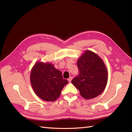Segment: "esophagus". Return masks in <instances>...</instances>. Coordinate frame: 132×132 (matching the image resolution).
Segmentation results:
<instances>
[{"mask_svg":"<svg viewBox=\"0 0 132 132\" xmlns=\"http://www.w3.org/2000/svg\"><path fill=\"white\" fill-rule=\"evenodd\" d=\"M72 79H73V78L71 77H69L68 79V81H69V82H71V81L72 80Z\"/></svg>","mask_w":132,"mask_h":132,"instance_id":"esophagus-1","label":"esophagus"}]
</instances>
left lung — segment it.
<instances>
[{
  "instance_id": "8db88e82",
  "label": "left lung",
  "mask_w": 132,
  "mask_h": 132,
  "mask_svg": "<svg viewBox=\"0 0 132 132\" xmlns=\"http://www.w3.org/2000/svg\"><path fill=\"white\" fill-rule=\"evenodd\" d=\"M79 73L71 82L85 99L100 95L107 83L108 73L102 59L90 51H86L77 62Z\"/></svg>"
}]
</instances>
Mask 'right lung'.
I'll list each match as a JSON object with an SVG mask.
<instances>
[{
    "label": "right lung",
    "instance_id": "right-lung-1",
    "mask_svg": "<svg viewBox=\"0 0 132 132\" xmlns=\"http://www.w3.org/2000/svg\"><path fill=\"white\" fill-rule=\"evenodd\" d=\"M31 86L38 96L46 101H54L68 83L62 72L50 63L37 62L31 71Z\"/></svg>",
    "mask_w": 132,
    "mask_h": 132
}]
</instances>
